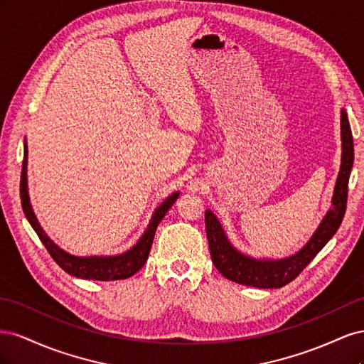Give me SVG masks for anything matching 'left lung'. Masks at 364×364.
Here are the masks:
<instances>
[{"mask_svg":"<svg viewBox=\"0 0 364 364\" xmlns=\"http://www.w3.org/2000/svg\"><path fill=\"white\" fill-rule=\"evenodd\" d=\"M341 149H343V151H341V165L333 196L334 206L333 209H329L321 226L317 228L314 235L304 246V249L290 258L278 261H258L237 252L230 246L215 215L206 209L205 226L209 252H211V259L215 269L225 278L241 285H249V287L279 289L299 277V273L337 232L346 211L348 182L352 162H354V141H352L349 119L345 111H341Z\"/></svg>","mask_w":364,"mask_h":364,"instance_id":"8db88e82","label":"left lung"}]
</instances>
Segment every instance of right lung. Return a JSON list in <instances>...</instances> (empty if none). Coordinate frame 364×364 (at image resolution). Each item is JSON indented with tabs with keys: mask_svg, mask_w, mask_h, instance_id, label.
Masks as SVG:
<instances>
[{
	"mask_svg": "<svg viewBox=\"0 0 364 364\" xmlns=\"http://www.w3.org/2000/svg\"><path fill=\"white\" fill-rule=\"evenodd\" d=\"M21 203H23L24 214L33 229L36 230L42 245L46 246L51 258L59 264L65 272L73 274V277L82 278V279H94V281H117V279H126L135 274L142 266H144L149 253L153 245V237H155L156 228L159 225L164 215L167 214L170 206L178 199L179 193L171 194L167 200H165L151 217V222L146 229L144 235L139 238L138 243L127 250L123 255L118 257H90V258H79L73 257L70 253L59 249L53 241L46 235L42 228L39 226L38 220L33 213L30 200H28V191H27V147L24 151V162H23V171H21Z\"/></svg>",
	"mask_w": 364,
	"mask_h": 364,
	"instance_id": "1",
	"label": "right lung"
}]
</instances>
